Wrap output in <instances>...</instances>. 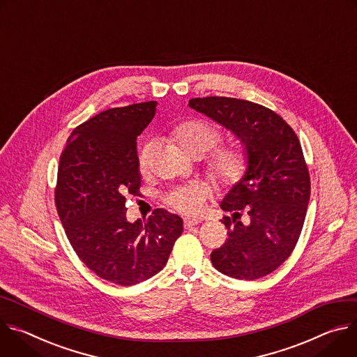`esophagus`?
Wrapping results in <instances>:
<instances>
[{"label": "esophagus", "instance_id": "obj_1", "mask_svg": "<svg viewBox=\"0 0 357 357\" xmlns=\"http://www.w3.org/2000/svg\"><path fill=\"white\" fill-rule=\"evenodd\" d=\"M202 221L200 220H195V218H184V228H191V227H194V225H197V224H200Z\"/></svg>", "mask_w": 357, "mask_h": 357}]
</instances>
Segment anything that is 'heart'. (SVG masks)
<instances>
[{"label":"heart","instance_id":"b5f03b06","mask_svg":"<svg viewBox=\"0 0 357 357\" xmlns=\"http://www.w3.org/2000/svg\"><path fill=\"white\" fill-rule=\"evenodd\" d=\"M170 136L178 146L194 155H204L213 150L222 139L218 126L200 117L184 119L170 129ZM153 143L144 142L137 151V163L140 169L150 165ZM250 169V155L241 144H227L215 149L207 158V172L210 177L222 187H235L240 184ZM208 187L202 183H190L169 190L163 200L172 208L183 214H197L204 207Z\"/></svg>","mask_w":357,"mask_h":357}]
</instances>
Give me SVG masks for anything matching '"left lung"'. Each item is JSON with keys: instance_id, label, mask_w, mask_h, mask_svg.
<instances>
[{"instance_id": "left-lung-1", "label": "left lung", "mask_w": 357, "mask_h": 357, "mask_svg": "<svg viewBox=\"0 0 357 357\" xmlns=\"http://www.w3.org/2000/svg\"><path fill=\"white\" fill-rule=\"evenodd\" d=\"M188 106L235 133L250 155L248 173L221 203L232 217L221 220L228 238L211 262L236 280L262 278L289 258L305 222L310 177L301 142L278 113L250 100L207 96Z\"/></svg>"}]
</instances>
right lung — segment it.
I'll return each instance as SVG.
<instances>
[{
	"label": "right lung",
	"instance_id": "obj_1",
	"mask_svg": "<svg viewBox=\"0 0 357 357\" xmlns=\"http://www.w3.org/2000/svg\"><path fill=\"white\" fill-rule=\"evenodd\" d=\"M157 102L100 112L75 128L61 154L55 206L76 255L99 278L130 287L162 271L183 220L155 208L129 222L126 195L140 194L136 139Z\"/></svg>",
	"mask_w": 357,
	"mask_h": 357
}]
</instances>
